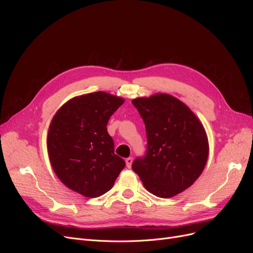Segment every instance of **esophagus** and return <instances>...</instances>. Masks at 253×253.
Masks as SVG:
<instances>
[{"instance_id":"esophagus-1","label":"esophagus","mask_w":253,"mask_h":253,"mask_svg":"<svg viewBox=\"0 0 253 253\" xmlns=\"http://www.w3.org/2000/svg\"><path fill=\"white\" fill-rule=\"evenodd\" d=\"M132 162H133V158H132V157L127 158V159H126V166H127L128 168H131Z\"/></svg>"}]
</instances>
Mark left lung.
Returning a JSON list of instances; mask_svg holds the SVG:
<instances>
[{"mask_svg": "<svg viewBox=\"0 0 253 253\" xmlns=\"http://www.w3.org/2000/svg\"><path fill=\"white\" fill-rule=\"evenodd\" d=\"M147 132V151L132 169L144 188L160 198L173 197L201 175L208 158V139L199 119L169 94L132 100Z\"/></svg>", "mask_w": 253, "mask_h": 253, "instance_id": "1", "label": "left lung"}]
</instances>
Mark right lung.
<instances>
[{
    "label": "right lung",
    "mask_w": 253,
    "mask_h": 253,
    "mask_svg": "<svg viewBox=\"0 0 253 253\" xmlns=\"http://www.w3.org/2000/svg\"><path fill=\"white\" fill-rule=\"evenodd\" d=\"M124 99L102 91L77 96L53 117L47 148L53 170L69 189L88 198L109 192L125 161L108 133L111 116Z\"/></svg>",
    "instance_id": "add662e5"
}]
</instances>
